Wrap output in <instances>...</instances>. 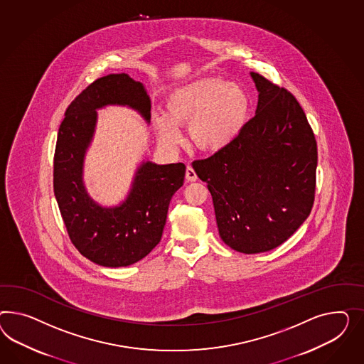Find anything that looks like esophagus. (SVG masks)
<instances>
[{
  "label": "esophagus",
  "instance_id": "obj_1",
  "mask_svg": "<svg viewBox=\"0 0 364 364\" xmlns=\"http://www.w3.org/2000/svg\"><path fill=\"white\" fill-rule=\"evenodd\" d=\"M186 178H187V181H189V183H192V181H196L197 180L196 172H195V169L191 167V166H187V171H186Z\"/></svg>",
  "mask_w": 364,
  "mask_h": 364
}]
</instances>
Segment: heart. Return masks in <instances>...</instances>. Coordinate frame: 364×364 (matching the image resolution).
Masks as SVG:
<instances>
[{"label": "heart", "instance_id": "obj_1", "mask_svg": "<svg viewBox=\"0 0 364 364\" xmlns=\"http://www.w3.org/2000/svg\"><path fill=\"white\" fill-rule=\"evenodd\" d=\"M166 114L152 115L159 143L175 149L181 126L188 124L191 143L205 154H218L241 135L250 111L246 90L220 77H200L168 92Z\"/></svg>", "mask_w": 364, "mask_h": 364}]
</instances>
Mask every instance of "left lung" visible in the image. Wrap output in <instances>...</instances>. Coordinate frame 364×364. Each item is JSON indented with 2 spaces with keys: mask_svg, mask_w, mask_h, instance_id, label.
<instances>
[{
  "mask_svg": "<svg viewBox=\"0 0 364 364\" xmlns=\"http://www.w3.org/2000/svg\"><path fill=\"white\" fill-rule=\"evenodd\" d=\"M250 77L255 118L225 151L192 166L212 195L221 240L256 255L284 244L310 215L318 154L296 99L257 73Z\"/></svg>",
  "mask_w": 364,
  "mask_h": 364,
  "instance_id": "1",
  "label": "left lung"
}]
</instances>
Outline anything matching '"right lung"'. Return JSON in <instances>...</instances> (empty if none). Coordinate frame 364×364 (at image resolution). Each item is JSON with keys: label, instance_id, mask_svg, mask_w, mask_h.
<instances>
[{"label": "right lung", "instance_id": "right-lung-1", "mask_svg": "<svg viewBox=\"0 0 364 364\" xmlns=\"http://www.w3.org/2000/svg\"><path fill=\"white\" fill-rule=\"evenodd\" d=\"M107 106L136 111L151 123V100L141 82L128 74L97 79L71 102L60 123L54 155V195L70 240L91 262L122 267L140 261L160 242L172 196L184 184L186 166L144 159L127 196L118 205H102L85 184V159Z\"/></svg>", "mask_w": 364, "mask_h": 364}]
</instances>
